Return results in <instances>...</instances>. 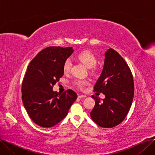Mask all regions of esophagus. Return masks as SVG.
<instances>
[{
	"mask_svg": "<svg viewBox=\"0 0 155 155\" xmlns=\"http://www.w3.org/2000/svg\"><path fill=\"white\" fill-rule=\"evenodd\" d=\"M86 97V95H80L78 94V97L80 99H82V98H85V97Z\"/></svg>",
	"mask_w": 155,
	"mask_h": 155,
	"instance_id": "esophagus-1",
	"label": "esophagus"
}]
</instances>
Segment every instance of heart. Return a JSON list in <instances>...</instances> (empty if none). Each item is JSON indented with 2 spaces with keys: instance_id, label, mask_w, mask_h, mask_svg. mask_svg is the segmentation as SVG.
Instances as JSON below:
<instances>
[{
  "instance_id": "1",
  "label": "heart",
  "mask_w": 155,
  "mask_h": 155,
  "mask_svg": "<svg viewBox=\"0 0 155 155\" xmlns=\"http://www.w3.org/2000/svg\"><path fill=\"white\" fill-rule=\"evenodd\" d=\"M77 58L83 63H84L88 68H92L95 66L97 63V58L95 55L91 51L87 50H84L79 52ZM72 65L71 60L70 58L64 61L63 66V70L64 73H68L71 69ZM88 82L87 80H77L75 82V85L79 88H83L84 86L87 85Z\"/></svg>"
}]
</instances>
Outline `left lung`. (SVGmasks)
Here are the masks:
<instances>
[{
	"label": "left lung",
	"mask_w": 155,
	"mask_h": 155,
	"mask_svg": "<svg viewBox=\"0 0 155 155\" xmlns=\"http://www.w3.org/2000/svg\"><path fill=\"white\" fill-rule=\"evenodd\" d=\"M94 91L103 93L105 97L92 95L95 106L90 114L99 126L110 128L119 124L126 118L132 105L134 85L128 65L112 48L105 53L104 67L94 87Z\"/></svg>",
	"instance_id": "obj_1"
}]
</instances>
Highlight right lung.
<instances>
[{
	"mask_svg": "<svg viewBox=\"0 0 155 155\" xmlns=\"http://www.w3.org/2000/svg\"><path fill=\"white\" fill-rule=\"evenodd\" d=\"M73 51L72 47H48L28 65L22 84V100L29 116L39 126L51 127L59 123L77 98L70 89L62 94L53 91L64 74V61Z\"/></svg>",
	"mask_w": 155,
	"mask_h": 155,
	"instance_id": "obj_1",
	"label": "right lung"
}]
</instances>
